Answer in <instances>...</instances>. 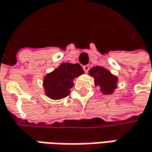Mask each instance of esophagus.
<instances>
[{"instance_id":"obj_1","label":"esophagus","mask_w":152,"mask_h":152,"mask_svg":"<svg viewBox=\"0 0 152 152\" xmlns=\"http://www.w3.org/2000/svg\"><path fill=\"white\" fill-rule=\"evenodd\" d=\"M88 69H89V65L87 64V65H84V66H83V70H84L86 73H88Z\"/></svg>"}]
</instances>
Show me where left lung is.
I'll return each instance as SVG.
<instances>
[{"instance_id":"obj_1","label":"left lung","mask_w":152,"mask_h":152,"mask_svg":"<svg viewBox=\"0 0 152 152\" xmlns=\"http://www.w3.org/2000/svg\"><path fill=\"white\" fill-rule=\"evenodd\" d=\"M88 75L94 77L95 86L100 87L103 94H112L118 87V77L102 66H94L88 70Z\"/></svg>"}]
</instances>
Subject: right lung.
<instances>
[{
    "mask_svg": "<svg viewBox=\"0 0 152 152\" xmlns=\"http://www.w3.org/2000/svg\"><path fill=\"white\" fill-rule=\"evenodd\" d=\"M84 74L79 64L62 63L54 70L44 77L45 94L51 100H60L70 94L75 78Z\"/></svg>",
    "mask_w": 152,
    "mask_h": 152,
    "instance_id": "right-lung-1",
    "label": "right lung"
}]
</instances>
